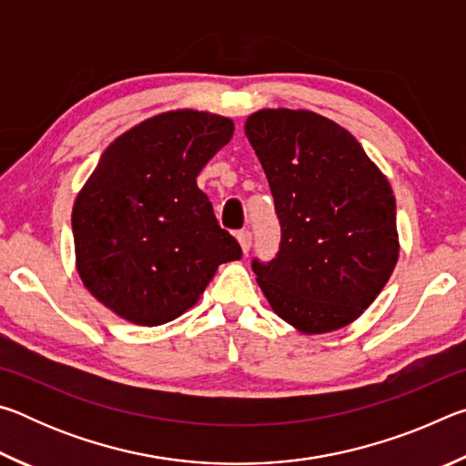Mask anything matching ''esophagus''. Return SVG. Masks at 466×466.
Masks as SVG:
<instances>
[{
	"instance_id": "1",
	"label": "esophagus",
	"mask_w": 466,
	"mask_h": 466,
	"mask_svg": "<svg viewBox=\"0 0 466 466\" xmlns=\"http://www.w3.org/2000/svg\"><path fill=\"white\" fill-rule=\"evenodd\" d=\"M236 238H238V242H240V247H242L244 252L250 250V244H252V234H250V230H238V232H236Z\"/></svg>"
}]
</instances>
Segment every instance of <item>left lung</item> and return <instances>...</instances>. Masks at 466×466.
<instances>
[{
  "mask_svg": "<svg viewBox=\"0 0 466 466\" xmlns=\"http://www.w3.org/2000/svg\"><path fill=\"white\" fill-rule=\"evenodd\" d=\"M281 226L271 261L252 271L271 309L302 333L356 320L399 258L397 203L356 137L309 110L265 108L244 125Z\"/></svg>",
  "mask_w": 466,
  "mask_h": 466,
  "instance_id": "1",
  "label": "left lung"
}]
</instances>
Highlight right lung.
<instances>
[{
	"label": "right lung",
	"instance_id": "add662e5",
	"mask_svg": "<svg viewBox=\"0 0 466 466\" xmlns=\"http://www.w3.org/2000/svg\"><path fill=\"white\" fill-rule=\"evenodd\" d=\"M232 131L224 116L175 110L136 125L100 156L76 199L72 230L84 286L121 319L175 320L219 265L242 257L197 187Z\"/></svg>",
	"mask_w": 466,
	"mask_h": 466
}]
</instances>
